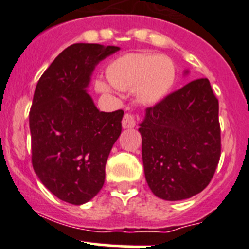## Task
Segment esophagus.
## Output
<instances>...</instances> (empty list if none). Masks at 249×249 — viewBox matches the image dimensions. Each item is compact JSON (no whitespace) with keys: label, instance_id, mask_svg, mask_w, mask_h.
<instances>
[{"label":"esophagus","instance_id":"esophagus-1","mask_svg":"<svg viewBox=\"0 0 249 249\" xmlns=\"http://www.w3.org/2000/svg\"><path fill=\"white\" fill-rule=\"evenodd\" d=\"M123 127L124 129H132V127H135V125H136V123H135V118L132 114H125L124 118H123Z\"/></svg>","mask_w":249,"mask_h":249}]
</instances>
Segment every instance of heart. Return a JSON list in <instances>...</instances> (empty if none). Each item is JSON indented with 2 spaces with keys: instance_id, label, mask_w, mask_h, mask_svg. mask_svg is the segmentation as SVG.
<instances>
[{
  "instance_id": "heart-1",
  "label": "heart",
  "mask_w": 249,
  "mask_h": 249,
  "mask_svg": "<svg viewBox=\"0 0 249 249\" xmlns=\"http://www.w3.org/2000/svg\"><path fill=\"white\" fill-rule=\"evenodd\" d=\"M108 80H95V89L109 94L119 90L135 89L137 100L144 105L161 101L176 82V66L170 57L157 54H126L117 57L107 67Z\"/></svg>"
}]
</instances>
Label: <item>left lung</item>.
<instances>
[{"label":"left lung","instance_id":"left-lung-1","mask_svg":"<svg viewBox=\"0 0 249 249\" xmlns=\"http://www.w3.org/2000/svg\"><path fill=\"white\" fill-rule=\"evenodd\" d=\"M218 112L207 78L188 83L145 109L139 131L145 180L155 196L178 201L207 187L220 158Z\"/></svg>","mask_w":249,"mask_h":249}]
</instances>
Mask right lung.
<instances>
[{"label":"right lung","mask_w":249,"mask_h":249,"mask_svg":"<svg viewBox=\"0 0 249 249\" xmlns=\"http://www.w3.org/2000/svg\"><path fill=\"white\" fill-rule=\"evenodd\" d=\"M119 47L76 43L37 83L30 110L32 166L44 187L72 205L90 201L105 183V167L122 132L124 112H100L88 94L92 72Z\"/></svg>","instance_id":"obj_1"}]
</instances>
